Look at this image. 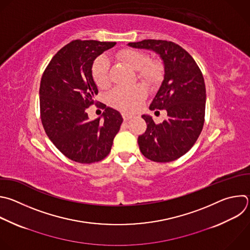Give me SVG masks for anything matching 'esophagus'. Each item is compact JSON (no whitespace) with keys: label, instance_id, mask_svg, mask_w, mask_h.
<instances>
[{"label":"esophagus","instance_id":"esophagus-1","mask_svg":"<svg viewBox=\"0 0 250 250\" xmlns=\"http://www.w3.org/2000/svg\"><path fill=\"white\" fill-rule=\"evenodd\" d=\"M123 118H124L125 121H128V120H130L132 118V116L131 115H127V114H123Z\"/></svg>","mask_w":250,"mask_h":250}]
</instances>
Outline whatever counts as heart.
Returning <instances> with one entry per match:
<instances>
[{"mask_svg":"<svg viewBox=\"0 0 250 250\" xmlns=\"http://www.w3.org/2000/svg\"><path fill=\"white\" fill-rule=\"evenodd\" d=\"M117 58L127 63L137 72V77L150 86L157 85L162 79L163 64L159 61H150L148 54L134 50L124 49L117 54ZM92 76L98 87H107L110 83V62L105 56L97 58L92 65ZM145 89L140 85L115 87L108 96L111 106L123 112L136 111L144 101Z\"/></svg>","mask_w":250,"mask_h":250,"instance_id":"obj_1","label":"heart"}]
</instances>
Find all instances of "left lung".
<instances>
[{
	"label": "left lung",
	"instance_id": "1",
	"mask_svg": "<svg viewBox=\"0 0 250 250\" xmlns=\"http://www.w3.org/2000/svg\"><path fill=\"white\" fill-rule=\"evenodd\" d=\"M127 45L155 52L164 64V79L149 109L166 110L168 119L156 125L151 116L142 115L147 128L138 136L139 149L154 162L175 161L190 150L204 125L202 72L193 58L174 42L147 39Z\"/></svg>",
	"mask_w": 250,
	"mask_h": 250
}]
</instances>
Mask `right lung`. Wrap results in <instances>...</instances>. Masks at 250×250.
<instances>
[{"label":"right lung","mask_w":250,"mask_h":250,"mask_svg":"<svg viewBox=\"0 0 250 250\" xmlns=\"http://www.w3.org/2000/svg\"><path fill=\"white\" fill-rule=\"evenodd\" d=\"M116 44L74 40L53 57L42 75L39 95L43 127L53 144L74 162L103 160L124 121L120 112L110 107L93 121L86 112L98 93L93 62Z\"/></svg>","instance_id":"obj_1"}]
</instances>
